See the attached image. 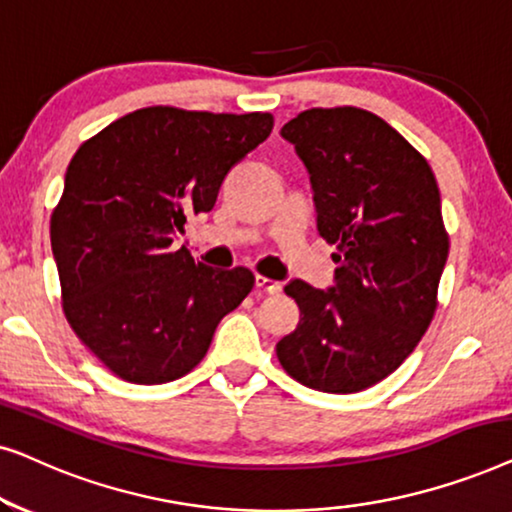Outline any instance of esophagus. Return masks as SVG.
Wrapping results in <instances>:
<instances>
[{"mask_svg":"<svg viewBox=\"0 0 512 512\" xmlns=\"http://www.w3.org/2000/svg\"><path fill=\"white\" fill-rule=\"evenodd\" d=\"M256 289H261L265 293H270V296H275V293L282 291V284L275 282V279H268L263 275H256Z\"/></svg>","mask_w":512,"mask_h":512,"instance_id":"1","label":"esophagus"}]
</instances>
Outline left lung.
<instances>
[{
  "label": "left lung",
  "instance_id": "obj_1",
  "mask_svg": "<svg viewBox=\"0 0 512 512\" xmlns=\"http://www.w3.org/2000/svg\"><path fill=\"white\" fill-rule=\"evenodd\" d=\"M282 137L310 172L338 268L328 289L284 286L300 321L277 359L305 387L354 394L394 373L431 324L450 251L440 191L422 153L370 111L307 109Z\"/></svg>",
  "mask_w": 512,
  "mask_h": 512
}]
</instances>
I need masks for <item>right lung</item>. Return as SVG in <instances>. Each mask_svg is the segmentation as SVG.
I'll list each match as a JSON object with an SVG mask.
<instances>
[{
  "mask_svg": "<svg viewBox=\"0 0 512 512\" xmlns=\"http://www.w3.org/2000/svg\"><path fill=\"white\" fill-rule=\"evenodd\" d=\"M270 114L137 109L79 146L51 216L62 310L121 380L186 375L249 291L247 268L174 251L188 214L209 212L230 167L265 142Z\"/></svg>",
  "mask_w": 512,
  "mask_h": 512,
  "instance_id": "1",
  "label": "right lung"
}]
</instances>
